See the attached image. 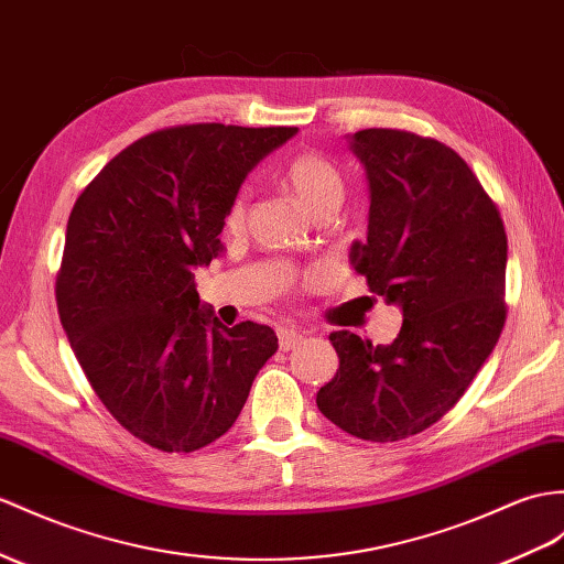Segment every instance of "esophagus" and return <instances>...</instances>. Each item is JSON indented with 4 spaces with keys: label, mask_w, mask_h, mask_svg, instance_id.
Wrapping results in <instances>:
<instances>
[{
    "label": "esophagus",
    "mask_w": 564,
    "mask_h": 564,
    "mask_svg": "<svg viewBox=\"0 0 564 564\" xmlns=\"http://www.w3.org/2000/svg\"><path fill=\"white\" fill-rule=\"evenodd\" d=\"M278 339H280V349L282 351H290L296 345H301V339H304V335H301V329H294V327H280L278 329Z\"/></svg>",
    "instance_id": "34e87169"
}]
</instances>
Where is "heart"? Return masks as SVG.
<instances>
[{"label":"heart","mask_w":564,"mask_h":564,"mask_svg":"<svg viewBox=\"0 0 564 564\" xmlns=\"http://www.w3.org/2000/svg\"><path fill=\"white\" fill-rule=\"evenodd\" d=\"M282 184L290 196L313 215L321 205L341 198V178L335 164L318 153H301L290 160L282 172ZM243 219V198H237L231 205L227 223L229 227H239Z\"/></svg>","instance_id":"heart-1"}]
</instances>
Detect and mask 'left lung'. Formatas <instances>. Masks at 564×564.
Segmentation results:
<instances>
[{
    "instance_id": "left-lung-1",
    "label": "left lung",
    "mask_w": 564,
    "mask_h": 564,
    "mask_svg": "<svg viewBox=\"0 0 564 564\" xmlns=\"http://www.w3.org/2000/svg\"><path fill=\"white\" fill-rule=\"evenodd\" d=\"M349 148L370 198L368 237L354 241L351 265L404 318L390 345L329 333L339 370L315 404L349 435L394 443L441 421L496 349L507 235L469 164L441 141L364 129Z\"/></svg>"
}]
</instances>
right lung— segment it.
<instances>
[{
  "label": "right lung",
  "instance_id": "obj_1",
  "mask_svg": "<svg viewBox=\"0 0 564 564\" xmlns=\"http://www.w3.org/2000/svg\"><path fill=\"white\" fill-rule=\"evenodd\" d=\"M296 127L191 123L123 148L78 196L66 225L57 308L76 359L123 429L162 452L225 435L278 335L225 327L196 268L225 251V217L256 164Z\"/></svg>",
  "mask_w": 564,
  "mask_h": 564
}]
</instances>
